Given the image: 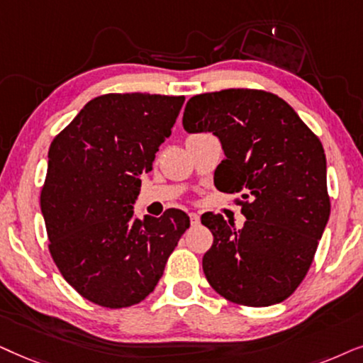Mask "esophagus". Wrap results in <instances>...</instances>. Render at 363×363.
<instances>
[{
  "instance_id": "34e87169",
  "label": "esophagus",
  "mask_w": 363,
  "mask_h": 363,
  "mask_svg": "<svg viewBox=\"0 0 363 363\" xmlns=\"http://www.w3.org/2000/svg\"><path fill=\"white\" fill-rule=\"evenodd\" d=\"M189 217H191V224L192 225H199V222H201L199 214H196V212H191Z\"/></svg>"
}]
</instances>
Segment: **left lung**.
I'll list each match as a JSON object with an SVG mask.
<instances>
[{"label": "left lung", "instance_id": "1", "mask_svg": "<svg viewBox=\"0 0 363 363\" xmlns=\"http://www.w3.org/2000/svg\"><path fill=\"white\" fill-rule=\"evenodd\" d=\"M187 133H212L225 159L216 187L240 194L245 222L206 212L214 235L202 257L207 282L227 301L267 307L286 301L308 272L330 216L322 143L279 96L222 89L187 101Z\"/></svg>", "mask_w": 363, "mask_h": 363}]
</instances>
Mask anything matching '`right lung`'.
Returning <instances> with one entry per match:
<instances>
[{
    "mask_svg": "<svg viewBox=\"0 0 363 363\" xmlns=\"http://www.w3.org/2000/svg\"><path fill=\"white\" fill-rule=\"evenodd\" d=\"M182 104L184 96H98L52 139L41 191L48 247L66 282L101 307L144 301L189 229L179 209L143 220L133 211Z\"/></svg>",
    "mask_w": 363,
    "mask_h": 363,
    "instance_id": "1",
    "label": "right lung"
}]
</instances>
